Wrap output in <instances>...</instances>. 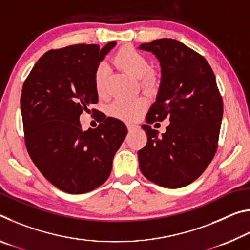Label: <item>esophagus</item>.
Listing matches in <instances>:
<instances>
[{
    "mask_svg": "<svg viewBox=\"0 0 250 250\" xmlns=\"http://www.w3.org/2000/svg\"><path fill=\"white\" fill-rule=\"evenodd\" d=\"M126 126H128V130L130 131V132H131V131H132V130H134L135 128H137V125H128Z\"/></svg>",
    "mask_w": 250,
    "mask_h": 250,
    "instance_id": "esophagus-1",
    "label": "esophagus"
}]
</instances>
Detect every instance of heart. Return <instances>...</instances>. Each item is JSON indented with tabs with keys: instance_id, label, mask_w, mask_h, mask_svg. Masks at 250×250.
<instances>
[{
	"instance_id": "obj_1",
	"label": "heart",
	"mask_w": 250,
	"mask_h": 250,
	"mask_svg": "<svg viewBox=\"0 0 250 250\" xmlns=\"http://www.w3.org/2000/svg\"><path fill=\"white\" fill-rule=\"evenodd\" d=\"M113 62L122 70L132 76L140 78V84L146 91H154L160 84V78L156 73L150 69V62L141 52L131 46H124L113 55ZM95 88L97 94L104 96L105 94L107 83V68L104 64L97 66L94 75ZM146 107V100L138 97L131 99H117L109 107V115L124 121H133L138 119Z\"/></svg>"
}]
</instances>
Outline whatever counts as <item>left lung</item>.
<instances>
[{
  "label": "left lung",
  "mask_w": 250,
  "mask_h": 250,
  "mask_svg": "<svg viewBox=\"0 0 250 250\" xmlns=\"http://www.w3.org/2000/svg\"><path fill=\"white\" fill-rule=\"evenodd\" d=\"M160 61L162 77L146 115L147 142L139 150L142 174L167 188H183L206 170L218 146L223 100L206 59L179 41L161 39L140 45ZM167 117L162 136L149 125Z\"/></svg>",
  "instance_id": "obj_1"
}]
</instances>
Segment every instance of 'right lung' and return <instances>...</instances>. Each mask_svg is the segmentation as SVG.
Segmentation results:
<instances>
[{"label":"right lung","instance_id":"1","mask_svg":"<svg viewBox=\"0 0 250 250\" xmlns=\"http://www.w3.org/2000/svg\"><path fill=\"white\" fill-rule=\"evenodd\" d=\"M116 42L50 49L25 79L22 111L25 146L45 179L62 192L83 194L104 184L128 130L124 122L100 115L96 129L82 130L79 117L98 103L97 66Z\"/></svg>","mask_w":250,"mask_h":250}]
</instances>
